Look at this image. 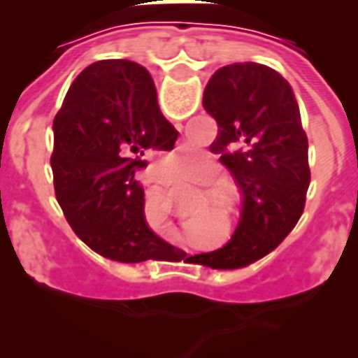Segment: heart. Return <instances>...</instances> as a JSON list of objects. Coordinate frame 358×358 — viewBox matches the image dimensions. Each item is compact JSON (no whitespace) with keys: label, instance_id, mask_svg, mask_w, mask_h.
Returning <instances> with one entry per match:
<instances>
[{"label":"heart","instance_id":"heart-1","mask_svg":"<svg viewBox=\"0 0 358 358\" xmlns=\"http://www.w3.org/2000/svg\"><path fill=\"white\" fill-rule=\"evenodd\" d=\"M189 163H192V166H199V164H201L199 161H189Z\"/></svg>","mask_w":358,"mask_h":358}]
</instances>
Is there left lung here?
Listing matches in <instances>:
<instances>
[{
  "label": "left lung",
  "instance_id": "1",
  "mask_svg": "<svg viewBox=\"0 0 358 358\" xmlns=\"http://www.w3.org/2000/svg\"><path fill=\"white\" fill-rule=\"evenodd\" d=\"M203 107L217 120L210 151L220 155L243 194L240 224L224 248L186 263L232 270L276 249L303 215L308 141L289 82L259 63H234L210 76Z\"/></svg>",
  "mask_w": 358,
  "mask_h": 358
}]
</instances>
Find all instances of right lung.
<instances>
[{
  "instance_id": "right-lung-1",
  "label": "right lung",
  "mask_w": 358,
  "mask_h": 358,
  "mask_svg": "<svg viewBox=\"0 0 358 358\" xmlns=\"http://www.w3.org/2000/svg\"><path fill=\"white\" fill-rule=\"evenodd\" d=\"M176 138L138 63L97 61L71 84L53 120V184L71 228L95 253L118 263L186 257L148 226L136 180L149 151H171Z\"/></svg>"
}]
</instances>
